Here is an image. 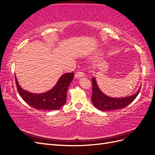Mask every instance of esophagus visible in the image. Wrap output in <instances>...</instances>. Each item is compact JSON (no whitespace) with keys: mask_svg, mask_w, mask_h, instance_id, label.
Returning a JSON list of instances; mask_svg holds the SVG:
<instances>
[{"mask_svg":"<svg viewBox=\"0 0 155 155\" xmlns=\"http://www.w3.org/2000/svg\"><path fill=\"white\" fill-rule=\"evenodd\" d=\"M84 76H85V74H84L83 72H78L76 74H75V78L76 79L81 78Z\"/></svg>","mask_w":155,"mask_h":155,"instance_id":"esophagus-1","label":"esophagus"}]
</instances>
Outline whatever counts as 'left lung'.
<instances>
[{"label":"left lung","instance_id":"left-lung-1","mask_svg":"<svg viewBox=\"0 0 155 155\" xmlns=\"http://www.w3.org/2000/svg\"><path fill=\"white\" fill-rule=\"evenodd\" d=\"M92 102L94 106L102 111H110L123 109L129 105L137 97L140 88L134 94L123 97H112L103 93L98 87L94 77L92 79Z\"/></svg>","mask_w":155,"mask_h":155}]
</instances>
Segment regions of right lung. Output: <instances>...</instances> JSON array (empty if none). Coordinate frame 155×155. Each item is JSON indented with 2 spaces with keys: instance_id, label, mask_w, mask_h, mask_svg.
Listing matches in <instances>:
<instances>
[{
  "instance_id": "1",
  "label": "right lung",
  "mask_w": 155,
  "mask_h": 155,
  "mask_svg": "<svg viewBox=\"0 0 155 155\" xmlns=\"http://www.w3.org/2000/svg\"><path fill=\"white\" fill-rule=\"evenodd\" d=\"M74 74L66 73L59 79L56 85L50 91L41 94L31 93L22 89L15 76L17 91L21 97L28 104L37 109L57 110L67 101V93Z\"/></svg>"
}]
</instances>
